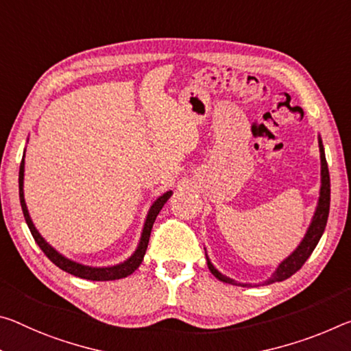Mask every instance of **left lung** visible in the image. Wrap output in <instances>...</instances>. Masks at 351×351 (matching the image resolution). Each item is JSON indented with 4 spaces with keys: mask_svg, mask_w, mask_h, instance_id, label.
<instances>
[{
    "mask_svg": "<svg viewBox=\"0 0 351 351\" xmlns=\"http://www.w3.org/2000/svg\"><path fill=\"white\" fill-rule=\"evenodd\" d=\"M319 149H320V191H319V199H317V206L314 210L313 219H311V223L308 226V230L304 232V237L302 239V242L298 243V247L293 250V252L281 261L280 264L276 265V269L274 274H271L265 281H261L258 285H253V282H239L232 278L226 276L215 269V265L210 263L208 252H206L204 247V253H206V261H208V267L217 280L228 282V285H234V286H259V285H274V282L278 281H285L287 278H291L295 271L302 269V265L306 263V259L309 258L311 253L314 252V248L319 243L322 234H324L326 221H328V214H330V197H331V189H330V171H328V164H326V158H325V148L324 143H322V137L319 136Z\"/></svg>",
    "mask_w": 351,
    "mask_h": 351,
    "instance_id": "8db88e82",
    "label": "left lung"
}]
</instances>
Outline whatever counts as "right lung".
<instances>
[{"label":"right lung","mask_w":351,"mask_h":351,"mask_svg":"<svg viewBox=\"0 0 351 351\" xmlns=\"http://www.w3.org/2000/svg\"><path fill=\"white\" fill-rule=\"evenodd\" d=\"M25 154L23 159H21L20 164V173H19V192H20V203H21V209H23V215L25 220L27 223V228H29L32 237L43 253L47 254V258L51 261L54 265H58L59 269H62L64 271L70 275H75L77 278H82V280H90V281H112V280H120V278H126L128 275H131L132 271L138 269V265L142 264L143 256H145L147 247H148V241H149V234H152V228L156 220V217L160 213V209L164 208V204L167 203V199L171 197L173 191H167L162 193L159 198H156L153 204L149 206L148 214L145 217V221H143V228L141 232V239H138V243L130 258L125 259L123 263L114 264V265H103V267H97V265H86L81 263H76V261L66 258L62 253H59L54 247L49 245V243L45 241L40 232L32 221L29 210H27V206L25 202Z\"/></svg>","instance_id":"add662e5"}]
</instances>
